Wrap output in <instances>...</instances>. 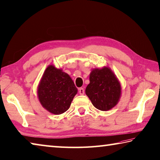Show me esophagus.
<instances>
[{"label":"esophagus","mask_w":160,"mask_h":160,"mask_svg":"<svg viewBox=\"0 0 160 160\" xmlns=\"http://www.w3.org/2000/svg\"><path fill=\"white\" fill-rule=\"evenodd\" d=\"M78 91H79L80 94H81V95L84 94V93H85V90H84V89L82 88H80L78 89Z\"/></svg>","instance_id":"esophagus-1"}]
</instances>
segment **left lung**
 Segmentation results:
<instances>
[{"label": "left lung", "mask_w": 160, "mask_h": 160, "mask_svg": "<svg viewBox=\"0 0 160 160\" xmlns=\"http://www.w3.org/2000/svg\"><path fill=\"white\" fill-rule=\"evenodd\" d=\"M89 81L85 93L95 108L106 111L118 103L121 95V86L109 68L92 70Z\"/></svg>", "instance_id": "1"}]
</instances>
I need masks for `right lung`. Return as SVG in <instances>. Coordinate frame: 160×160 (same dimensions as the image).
<instances>
[{"label":"right lung","mask_w":160,"mask_h":160,"mask_svg":"<svg viewBox=\"0 0 160 160\" xmlns=\"http://www.w3.org/2000/svg\"><path fill=\"white\" fill-rule=\"evenodd\" d=\"M77 92L71 77L52 65L46 68L38 89L40 103L55 115L62 114L69 108Z\"/></svg>","instance_id":"add662e5"}]
</instances>
